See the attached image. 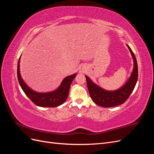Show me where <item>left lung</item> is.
Wrapping results in <instances>:
<instances>
[{"label":"left lung","mask_w":154,"mask_h":154,"mask_svg":"<svg viewBox=\"0 0 154 154\" xmlns=\"http://www.w3.org/2000/svg\"><path fill=\"white\" fill-rule=\"evenodd\" d=\"M134 60V69L128 81L118 90L106 91L93 83L90 78L85 76L87 87L92 101L102 107H112L124 103L132 94L136 85L138 78V67L136 57L132 49L127 45Z\"/></svg>","instance_id":"left-lung-1"}]
</instances>
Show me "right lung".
I'll list each match as a JSON object with an SVG mask.
<instances>
[{
  "mask_svg": "<svg viewBox=\"0 0 154 154\" xmlns=\"http://www.w3.org/2000/svg\"><path fill=\"white\" fill-rule=\"evenodd\" d=\"M20 59L18 60L17 66V77L19 84L26 95L39 106L42 107H57L63 104L67 100L70 86L74 78L76 76V74H72L71 76L65 78L61 85L54 91L45 93L37 92L32 90L23 81L20 73Z\"/></svg>",
  "mask_w": 154,
  "mask_h": 154,
  "instance_id": "1",
  "label": "right lung"
}]
</instances>
